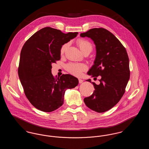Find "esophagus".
Returning <instances> with one entry per match:
<instances>
[{"label": "esophagus", "instance_id": "1", "mask_svg": "<svg viewBox=\"0 0 149 149\" xmlns=\"http://www.w3.org/2000/svg\"><path fill=\"white\" fill-rule=\"evenodd\" d=\"M83 82V80H82V79H79V83L80 84L82 83Z\"/></svg>", "mask_w": 149, "mask_h": 149}]
</instances>
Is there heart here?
<instances>
[{
  "label": "heart",
  "mask_w": 149,
  "mask_h": 149,
  "mask_svg": "<svg viewBox=\"0 0 149 149\" xmlns=\"http://www.w3.org/2000/svg\"><path fill=\"white\" fill-rule=\"evenodd\" d=\"M77 44L80 50L84 54L85 52L90 53L93 49L92 43L89 40L85 38H79L77 40ZM69 43H65L60 48V54H64L65 52L68 49ZM66 70L71 74L80 77L81 75L82 72L87 69V66L84 64H78L74 63H70L66 65Z\"/></svg>",
  "instance_id": "obj_1"
}]
</instances>
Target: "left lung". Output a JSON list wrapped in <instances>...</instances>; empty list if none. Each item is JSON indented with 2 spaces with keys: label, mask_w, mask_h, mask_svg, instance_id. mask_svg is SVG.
Segmentation results:
<instances>
[{
  "label": "left lung",
  "mask_w": 149,
  "mask_h": 149,
  "mask_svg": "<svg viewBox=\"0 0 149 149\" xmlns=\"http://www.w3.org/2000/svg\"><path fill=\"white\" fill-rule=\"evenodd\" d=\"M80 36L91 38L96 46L94 64L88 74L101 78L99 85L91 79L86 80L92 83L95 90L84 102L93 111L104 112L113 107L125 92L130 76L127 52L116 36L106 29H91Z\"/></svg>",
  "instance_id": "8db88e82"
}]
</instances>
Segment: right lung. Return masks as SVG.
Masks as SVG:
<instances>
[{"instance_id":"obj_1","label":"right lung","mask_w":149,"mask_h":149,"mask_svg":"<svg viewBox=\"0 0 149 149\" xmlns=\"http://www.w3.org/2000/svg\"><path fill=\"white\" fill-rule=\"evenodd\" d=\"M78 34L64 33L47 27L36 32L24 44L18 76L26 97L37 109L45 112L56 110L64 103L65 91L78 85V79L71 75L57 78L51 73V64L60 60L61 46Z\"/></svg>"}]
</instances>
